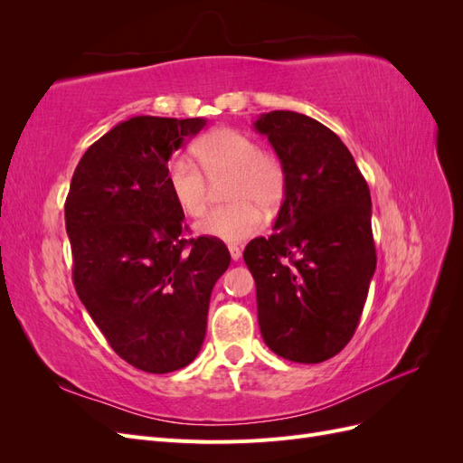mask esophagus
I'll return each instance as SVG.
<instances>
[{"label": "esophagus", "instance_id": "obj_1", "mask_svg": "<svg viewBox=\"0 0 463 463\" xmlns=\"http://www.w3.org/2000/svg\"><path fill=\"white\" fill-rule=\"evenodd\" d=\"M228 249H230V257H232V260H240L241 259V250H240V247L237 245H228Z\"/></svg>", "mask_w": 463, "mask_h": 463}]
</instances>
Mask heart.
Returning <instances> with one entry per match:
<instances>
[{"mask_svg": "<svg viewBox=\"0 0 463 463\" xmlns=\"http://www.w3.org/2000/svg\"><path fill=\"white\" fill-rule=\"evenodd\" d=\"M194 154L208 177L230 174L226 185L230 204L208 213L197 230L226 243L247 240L262 223L259 206L272 210L284 199V164L274 154L260 152L255 138L228 128L204 135L194 146ZM203 172L187 158H174L165 170V184L174 201L193 218L206 210V179Z\"/></svg>", "mask_w": 463, "mask_h": 463, "instance_id": "obj_1", "label": "heart"}]
</instances>
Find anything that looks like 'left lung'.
Segmentation results:
<instances>
[{"label":"left lung","mask_w":463,"mask_h":463,"mask_svg":"<svg viewBox=\"0 0 463 463\" xmlns=\"http://www.w3.org/2000/svg\"><path fill=\"white\" fill-rule=\"evenodd\" d=\"M253 128L286 170L274 233L243 253L262 340L288 361H326L352 340L376 269L369 185L320 121L278 109Z\"/></svg>","instance_id":"8db88e82"}]
</instances>
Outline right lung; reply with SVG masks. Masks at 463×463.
Returning <instances> with one entry per match:
<instances>
[{"instance_id":"1","label":"right lung","mask_w":463,"mask_h":463,"mask_svg":"<svg viewBox=\"0 0 463 463\" xmlns=\"http://www.w3.org/2000/svg\"><path fill=\"white\" fill-rule=\"evenodd\" d=\"M204 118L135 116L85 152L65 201L73 282L96 326L129 365L152 374L199 355L230 253L213 237L184 240L167 160Z\"/></svg>"}]
</instances>
